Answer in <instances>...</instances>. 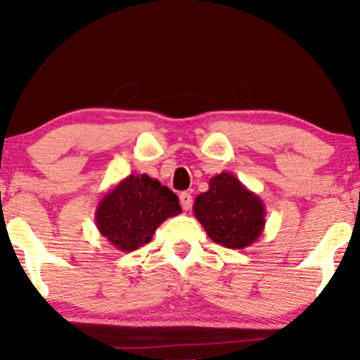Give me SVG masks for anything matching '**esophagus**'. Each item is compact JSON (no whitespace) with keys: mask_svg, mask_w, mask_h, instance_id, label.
<instances>
[{"mask_svg":"<svg viewBox=\"0 0 360 360\" xmlns=\"http://www.w3.org/2000/svg\"><path fill=\"white\" fill-rule=\"evenodd\" d=\"M179 203H181V206H183V210H186V212H188L189 208H191V205H193V196L189 193H181L179 194Z\"/></svg>","mask_w":360,"mask_h":360,"instance_id":"34e87169","label":"esophagus"}]
</instances>
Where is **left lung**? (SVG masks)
<instances>
[{"instance_id": "1", "label": "left lung", "mask_w": 360, "mask_h": 360, "mask_svg": "<svg viewBox=\"0 0 360 360\" xmlns=\"http://www.w3.org/2000/svg\"><path fill=\"white\" fill-rule=\"evenodd\" d=\"M193 212L208 237L226 249H245L266 226L262 200L230 172L213 176L210 188L194 200Z\"/></svg>"}]
</instances>
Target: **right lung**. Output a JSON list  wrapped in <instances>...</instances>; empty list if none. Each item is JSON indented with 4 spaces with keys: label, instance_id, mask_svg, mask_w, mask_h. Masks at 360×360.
Wrapping results in <instances>:
<instances>
[{
    "label": "right lung",
    "instance_id": "right-lung-1",
    "mask_svg": "<svg viewBox=\"0 0 360 360\" xmlns=\"http://www.w3.org/2000/svg\"><path fill=\"white\" fill-rule=\"evenodd\" d=\"M181 213L179 198L147 174H130L98 203L94 220L103 237L122 252L152 240L157 226Z\"/></svg>",
    "mask_w": 360,
    "mask_h": 360
}]
</instances>
